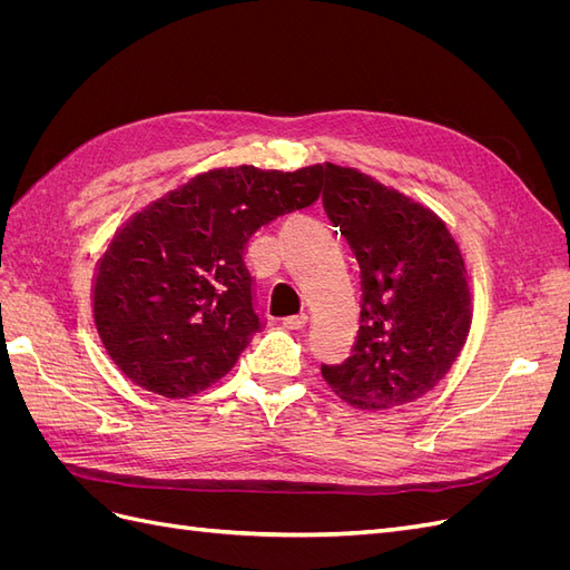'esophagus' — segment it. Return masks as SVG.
I'll list each match as a JSON object with an SVG mask.
<instances>
[{
  "label": "esophagus",
  "instance_id": "34e87169",
  "mask_svg": "<svg viewBox=\"0 0 570 570\" xmlns=\"http://www.w3.org/2000/svg\"><path fill=\"white\" fill-rule=\"evenodd\" d=\"M283 325L287 327V331H302V327L306 325V314L285 316V318H283Z\"/></svg>",
  "mask_w": 570,
  "mask_h": 570
}]
</instances>
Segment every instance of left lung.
<instances>
[{"instance_id":"1","label":"left lung","mask_w":570,"mask_h":570,"mask_svg":"<svg viewBox=\"0 0 570 570\" xmlns=\"http://www.w3.org/2000/svg\"><path fill=\"white\" fill-rule=\"evenodd\" d=\"M323 206L361 268V318L350 358L321 366L354 409L421 400L450 373L473 321L465 258L446 223L364 170L325 161Z\"/></svg>"}]
</instances>
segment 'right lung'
Listing matches in <instances>:
<instances>
[{"label": "right lung", "mask_w": 570, "mask_h": 570, "mask_svg": "<svg viewBox=\"0 0 570 570\" xmlns=\"http://www.w3.org/2000/svg\"><path fill=\"white\" fill-rule=\"evenodd\" d=\"M323 168H214L147 204L101 254L92 314L114 364L147 392L185 400L218 383L262 327L249 237L321 195Z\"/></svg>", "instance_id": "obj_1"}]
</instances>
